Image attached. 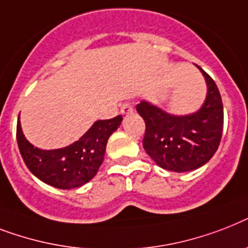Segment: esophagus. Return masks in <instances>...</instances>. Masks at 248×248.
Returning <instances> with one entry per match:
<instances>
[{
  "label": "esophagus",
  "instance_id": "esophagus-1",
  "mask_svg": "<svg viewBox=\"0 0 248 248\" xmlns=\"http://www.w3.org/2000/svg\"><path fill=\"white\" fill-rule=\"evenodd\" d=\"M120 111H122L123 115L132 114V112L134 111V108L130 104H124V105H122V108H120Z\"/></svg>",
  "mask_w": 248,
  "mask_h": 248
}]
</instances>
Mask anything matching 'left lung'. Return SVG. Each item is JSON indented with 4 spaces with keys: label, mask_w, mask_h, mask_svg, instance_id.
<instances>
[{
    "label": "left lung",
    "mask_w": 248,
    "mask_h": 248,
    "mask_svg": "<svg viewBox=\"0 0 248 248\" xmlns=\"http://www.w3.org/2000/svg\"><path fill=\"white\" fill-rule=\"evenodd\" d=\"M197 68L207 88L197 111L175 115L148 101L137 105V111L146 123L144 150L160 168L170 171L199 169L213 157L220 143L224 123L220 93L211 77Z\"/></svg>",
    "instance_id": "1"
}]
</instances>
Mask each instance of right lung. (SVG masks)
<instances>
[{
    "mask_svg": "<svg viewBox=\"0 0 248 248\" xmlns=\"http://www.w3.org/2000/svg\"><path fill=\"white\" fill-rule=\"evenodd\" d=\"M122 122V115L108 120H97L74 143L62 148L42 150L25 138L19 115L17 146L25 165L34 177L55 188L73 189L94 178L104 161L108 138Z\"/></svg>",
    "mask_w": 248,
    "mask_h": 248,
    "instance_id": "add662e5",
    "label": "right lung"
}]
</instances>
